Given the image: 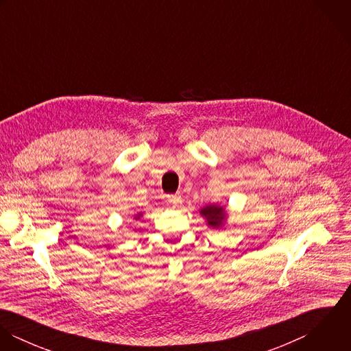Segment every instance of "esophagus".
<instances>
[{"instance_id":"obj_1","label":"esophagus","mask_w":351,"mask_h":351,"mask_svg":"<svg viewBox=\"0 0 351 351\" xmlns=\"http://www.w3.org/2000/svg\"><path fill=\"white\" fill-rule=\"evenodd\" d=\"M167 200L170 202L171 206H180L182 204V199L177 195H171V196H167Z\"/></svg>"}]
</instances>
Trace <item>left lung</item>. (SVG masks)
Instances as JSON below:
<instances>
[{
	"mask_svg": "<svg viewBox=\"0 0 351 351\" xmlns=\"http://www.w3.org/2000/svg\"><path fill=\"white\" fill-rule=\"evenodd\" d=\"M200 215L205 219L206 226L215 230H221L227 220V210L217 204H209L200 209Z\"/></svg>",
	"mask_w": 351,
	"mask_h": 351,
	"instance_id": "8db88e82",
	"label": "left lung"
}]
</instances>
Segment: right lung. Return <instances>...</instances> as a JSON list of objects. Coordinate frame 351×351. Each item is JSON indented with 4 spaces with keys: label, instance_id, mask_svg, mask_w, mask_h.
I'll list each match as a JSON object with an SVG mask.
<instances>
[{
    "label": "right lung",
    "instance_id": "obj_1",
    "mask_svg": "<svg viewBox=\"0 0 351 351\" xmlns=\"http://www.w3.org/2000/svg\"><path fill=\"white\" fill-rule=\"evenodd\" d=\"M142 216H143V212H139V213H136V215L134 216V219H135V220H139Z\"/></svg>",
    "mask_w": 351,
    "mask_h": 351
}]
</instances>
